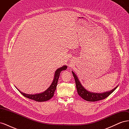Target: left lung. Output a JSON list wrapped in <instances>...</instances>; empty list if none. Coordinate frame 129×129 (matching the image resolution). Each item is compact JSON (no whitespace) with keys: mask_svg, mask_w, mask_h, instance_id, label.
Returning <instances> with one entry per match:
<instances>
[{"mask_svg":"<svg viewBox=\"0 0 129 129\" xmlns=\"http://www.w3.org/2000/svg\"><path fill=\"white\" fill-rule=\"evenodd\" d=\"M72 74L75 80L76 87L78 94L85 101H89V102H95V101H98L105 99L110 95L111 93L114 92L115 90L118 87L117 85V86L111 90L103 93H95L89 91L85 89L83 86H82V85L80 83L79 79H78V77H77L76 74L74 73V72H72Z\"/></svg>","mask_w":129,"mask_h":129,"instance_id":"8db88e82","label":"left lung"}]
</instances>
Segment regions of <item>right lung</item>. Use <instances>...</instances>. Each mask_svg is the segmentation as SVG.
Here are the masks:
<instances>
[{
	"instance_id": "right-lung-1",
	"label": "right lung",
	"mask_w": 129,
	"mask_h": 129,
	"mask_svg": "<svg viewBox=\"0 0 129 129\" xmlns=\"http://www.w3.org/2000/svg\"><path fill=\"white\" fill-rule=\"evenodd\" d=\"M67 66H62V67L58 68L56 70L55 72V75H54V79L51 85H50L49 87L46 90L43 92L39 93H36V94H33V95L26 94V93H25L24 92L20 91L17 87L16 88L19 91H20V92L23 96H24L25 97H27V98L28 99L36 101L37 102H44V101H48L51 99L52 97L54 96V92H55L56 88L58 78H59V76L60 75V73L62 71L67 69Z\"/></svg>"
}]
</instances>
